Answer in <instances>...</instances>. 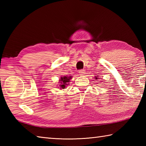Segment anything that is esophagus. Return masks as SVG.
<instances>
[{"mask_svg": "<svg viewBox=\"0 0 146 146\" xmlns=\"http://www.w3.org/2000/svg\"><path fill=\"white\" fill-rule=\"evenodd\" d=\"M78 73H79V75H80L81 76H83V75H85V71L84 70H80L78 71Z\"/></svg>", "mask_w": 146, "mask_h": 146, "instance_id": "obj_1", "label": "esophagus"}]
</instances>
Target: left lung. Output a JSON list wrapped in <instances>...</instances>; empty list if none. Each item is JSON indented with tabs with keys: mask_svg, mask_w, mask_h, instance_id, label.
Wrapping results in <instances>:
<instances>
[{
	"mask_svg": "<svg viewBox=\"0 0 146 146\" xmlns=\"http://www.w3.org/2000/svg\"><path fill=\"white\" fill-rule=\"evenodd\" d=\"M95 80H98V76H95Z\"/></svg>",
	"mask_w": 146,
	"mask_h": 146,
	"instance_id": "1",
	"label": "left lung"
}]
</instances>
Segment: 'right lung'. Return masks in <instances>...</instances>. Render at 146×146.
I'll return each instance as SVG.
<instances>
[{"label":"right lung","mask_w":146,"mask_h":146,"mask_svg":"<svg viewBox=\"0 0 146 146\" xmlns=\"http://www.w3.org/2000/svg\"><path fill=\"white\" fill-rule=\"evenodd\" d=\"M72 78L71 76H61L60 80H59V84L58 86L60 90L66 88V86L70 84L69 82H70V80Z\"/></svg>","instance_id":"right-lung-1"}]
</instances>
